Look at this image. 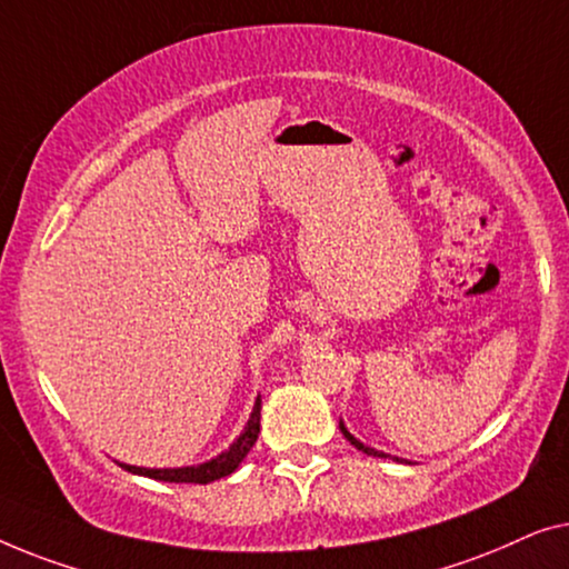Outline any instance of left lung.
<instances>
[{"label":"left lung","mask_w":569,"mask_h":569,"mask_svg":"<svg viewBox=\"0 0 569 569\" xmlns=\"http://www.w3.org/2000/svg\"><path fill=\"white\" fill-rule=\"evenodd\" d=\"M340 430H342V436H346V438H348V441H350V443H353V446L358 448V451H363V453H368V456H379V459H387V453L376 451V448H368V446H363L361 441H358V438H353V436H350V433H348V428H346V426H342V422H340Z\"/></svg>","instance_id":"left-lung-1"}]
</instances>
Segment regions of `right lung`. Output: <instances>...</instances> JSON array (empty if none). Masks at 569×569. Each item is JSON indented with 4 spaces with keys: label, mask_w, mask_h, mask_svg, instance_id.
Listing matches in <instances>:
<instances>
[{
    "label": "right lung",
    "mask_w": 569,
    "mask_h": 569,
    "mask_svg": "<svg viewBox=\"0 0 569 569\" xmlns=\"http://www.w3.org/2000/svg\"><path fill=\"white\" fill-rule=\"evenodd\" d=\"M260 407H262V399L254 402V410L250 415V420H247V426L242 433L234 443H231L227 451H221L216 459L206 461V463H198V467H180V469H147V467H131V463H121V469L131 471V475H141V477H151V479H159V482H193V485H208L213 482V479H221V477H229L231 471H234L239 463L247 453H250V448L258 441V433H260Z\"/></svg>",
    "instance_id": "right-lung-1"
}]
</instances>
